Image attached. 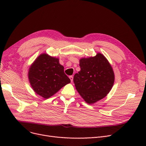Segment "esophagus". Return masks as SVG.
Masks as SVG:
<instances>
[{
    "mask_svg": "<svg viewBox=\"0 0 146 146\" xmlns=\"http://www.w3.org/2000/svg\"><path fill=\"white\" fill-rule=\"evenodd\" d=\"M69 78H70V80H71V82H73V77L72 76H70V77H69Z\"/></svg>",
    "mask_w": 146,
    "mask_h": 146,
    "instance_id": "34e87169",
    "label": "esophagus"
}]
</instances>
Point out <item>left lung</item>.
<instances>
[{"mask_svg": "<svg viewBox=\"0 0 146 146\" xmlns=\"http://www.w3.org/2000/svg\"><path fill=\"white\" fill-rule=\"evenodd\" d=\"M80 70L73 82L79 94L87 103L101 100L108 94L114 83V73L108 61L101 53L80 60Z\"/></svg>", "mask_w": 146, "mask_h": 146, "instance_id": "1", "label": "left lung"}]
</instances>
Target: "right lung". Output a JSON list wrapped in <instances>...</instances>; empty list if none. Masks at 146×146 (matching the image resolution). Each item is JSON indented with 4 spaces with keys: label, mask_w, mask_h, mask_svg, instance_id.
Listing matches in <instances>:
<instances>
[{
    "label": "right lung",
    "mask_w": 146,
    "mask_h": 146,
    "mask_svg": "<svg viewBox=\"0 0 146 146\" xmlns=\"http://www.w3.org/2000/svg\"><path fill=\"white\" fill-rule=\"evenodd\" d=\"M28 78L35 92L44 99L52 96L70 83L59 59L45 53L38 56L31 66Z\"/></svg>",
    "instance_id": "add662e5"
}]
</instances>
